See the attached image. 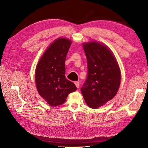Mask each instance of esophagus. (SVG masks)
I'll return each instance as SVG.
<instances>
[{"instance_id":"34e87169","label":"esophagus","mask_w":148,"mask_h":148,"mask_svg":"<svg viewBox=\"0 0 148 148\" xmlns=\"http://www.w3.org/2000/svg\"><path fill=\"white\" fill-rule=\"evenodd\" d=\"M74 84H75V86L77 87V88H79V82L78 81H75V82H74Z\"/></svg>"}]
</instances>
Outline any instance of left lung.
Masks as SVG:
<instances>
[{
	"instance_id": "left-lung-1",
	"label": "left lung",
	"mask_w": 148,
	"mask_h": 148,
	"mask_svg": "<svg viewBox=\"0 0 148 148\" xmlns=\"http://www.w3.org/2000/svg\"><path fill=\"white\" fill-rule=\"evenodd\" d=\"M87 61V77L81 87L86 103L97 108L115 96L121 81L119 66L107 46L99 42L83 44Z\"/></svg>"
}]
</instances>
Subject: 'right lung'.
Returning <instances> with one entry per match:
<instances>
[{
  "instance_id": "right-lung-1",
  "label": "right lung",
  "mask_w": 148,
  "mask_h": 148,
  "mask_svg": "<svg viewBox=\"0 0 148 148\" xmlns=\"http://www.w3.org/2000/svg\"><path fill=\"white\" fill-rule=\"evenodd\" d=\"M72 42L60 38L50 45L38 63L35 82L42 98L52 107L64 103L67 97L77 88L65 76V61Z\"/></svg>"
}]
</instances>
